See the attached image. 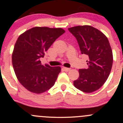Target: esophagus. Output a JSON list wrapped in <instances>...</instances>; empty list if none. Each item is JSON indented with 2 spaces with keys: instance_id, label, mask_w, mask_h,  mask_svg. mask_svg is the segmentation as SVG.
I'll use <instances>...</instances> for the list:
<instances>
[{
  "instance_id": "1",
  "label": "esophagus",
  "mask_w": 123,
  "mask_h": 123,
  "mask_svg": "<svg viewBox=\"0 0 123 123\" xmlns=\"http://www.w3.org/2000/svg\"><path fill=\"white\" fill-rule=\"evenodd\" d=\"M63 69H64V71H66V72H68V71H69V70H70V68H66V67H63Z\"/></svg>"
}]
</instances>
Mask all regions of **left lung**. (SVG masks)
Listing matches in <instances>:
<instances>
[{"instance_id": "left-lung-1", "label": "left lung", "mask_w": 123, "mask_h": 123, "mask_svg": "<svg viewBox=\"0 0 123 123\" xmlns=\"http://www.w3.org/2000/svg\"><path fill=\"white\" fill-rule=\"evenodd\" d=\"M68 30L76 38L81 54L89 58L88 68L79 69L74 86L85 93L96 91L105 83L112 68L113 55L110 42L104 33L90 25L75 26Z\"/></svg>"}]
</instances>
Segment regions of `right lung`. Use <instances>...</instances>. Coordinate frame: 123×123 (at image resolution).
<instances>
[{
    "label": "right lung",
    "mask_w": 123,
    "mask_h": 123,
    "mask_svg": "<svg viewBox=\"0 0 123 123\" xmlns=\"http://www.w3.org/2000/svg\"><path fill=\"white\" fill-rule=\"evenodd\" d=\"M64 33L61 28L36 27L18 38L12 53V65L18 81L28 91L42 93L54 85L61 68L42 65L40 59Z\"/></svg>",
    "instance_id": "1"
}]
</instances>
